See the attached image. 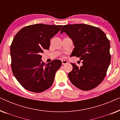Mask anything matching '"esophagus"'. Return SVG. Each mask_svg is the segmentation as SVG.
<instances>
[{
  "mask_svg": "<svg viewBox=\"0 0 120 120\" xmlns=\"http://www.w3.org/2000/svg\"><path fill=\"white\" fill-rule=\"evenodd\" d=\"M67 63H68V62H67V60H62V63L63 65L65 64H67Z\"/></svg>",
  "mask_w": 120,
  "mask_h": 120,
  "instance_id": "obj_1",
  "label": "esophagus"
}]
</instances>
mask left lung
<instances>
[{
  "label": "left lung",
  "mask_w": 120,
  "mask_h": 120,
  "mask_svg": "<svg viewBox=\"0 0 120 120\" xmlns=\"http://www.w3.org/2000/svg\"><path fill=\"white\" fill-rule=\"evenodd\" d=\"M63 32L73 40L75 47L71 55L82 60L80 67L71 63L70 81L83 91L93 89L102 82L110 63L109 39L99 28L85 24L64 25L60 30Z\"/></svg>",
  "instance_id": "obj_1"
}]
</instances>
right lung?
Returning a JSON list of instances; mask_svg holds the SVG:
<instances>
[{
	"label": "right lung",
	"instance_id": "add662e5",
	"mask_svg": "<svg viewBox=\"0 0 120 120\" xmlns=\"http://www.w3.org/2000/svg\"><path fill=\"white\" fill-rule=\"evenodd\" d=\"M62 25L35 24L21 29L10 47L11 69L15 77L23 87L35 93L42 92L52 86L56 72L62 62L55 60L46 64L41 54L49 50L50 39Z\"/></svg>",
	"mask_w": 120,
	"mask_h": 120
}]
</instances>
